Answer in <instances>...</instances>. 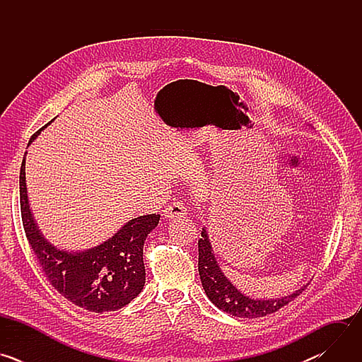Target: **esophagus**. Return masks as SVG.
<instances>
[{"instance_id":"1","label":"esophagus","mask_w":362,"mask_h":362,"mask_svg":"<svg viewBox=\"0 0 362 362\" xmlns=\"http://www.w3.org/2000/svg\"><path fill=\"white\" fill-rule=\"evenodd\" d=\"M163 214H165V216H166L168 219L183 218V216L187 215V209H186L185 203H182V202H179V200H175V202H172L170 204L166 206V209L163 211Z\"/></svg>"}]
</instances>
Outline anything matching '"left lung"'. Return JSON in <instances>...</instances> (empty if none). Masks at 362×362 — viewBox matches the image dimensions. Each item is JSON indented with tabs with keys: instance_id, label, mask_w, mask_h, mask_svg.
<instances>
[{
	"instance_id": "8db88e82",
	"label": "left lung",
	"mask_w": 362,
	"mask_h": 362,
	"mask_svg": "<svg viewBox=\"0 0 362 362\" xmlns=\"http://www.w3.org/2000/svg\"><path fill=\"white\" fill-rule=\"evenodd\" d=\"M199 246V275L202 286L215 306L222 309L223 313L238 318H259L276 313L278 309L293 300L306 285L293 293L275 299H253L238 291L233 284L221 271L209 236L206 229H202V238L197 242Z\"/></svg>"
}]
</instances>
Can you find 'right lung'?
Returning a JSON list of instances; mask_svg holds the SVG:
<instances>
[{
    "mask_svg": "<svg viewBox=\"0 0 362 362\" xmlns=\"http://www.w3.org/2000/svg\"><path fill=\"white\" fill-rule=\"evenodd\" d=\"M42 129L33 134L28 144ZM20 206L24 232L37 262L48 282L70 302L101 314L117 311L141 292L146 282L143 245L147 235L158 226L160 215L134 218L115 236L91 249L83 252L59 249L44 239L31 215L25 186V158L20 170Z\"/></svg>",
    "mask_w": 362,
    "mask_h": 362,
    "instance_id": "obj_1",
    "label": "right lung"
}]
</instances>
